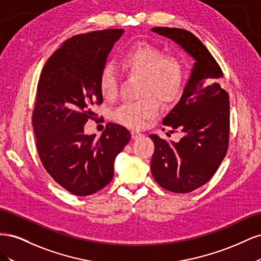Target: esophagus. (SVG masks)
I'll return each mask as SVG.
<instances>
[{"label": "esophagus", "mask_w": 261, "mask_h": 261, "mask_svg": "<svg viewBox=\"0 0 261 261\" xmlns=\"http://www.w3.org/2000/svg\"><path fill=\"white\" fill-rule=\"evenodd\" d=\"M130 135H132V138H133V139H137V138H139L140 136H143V134L137 132V130H132V132H130Z\"/></svg>", "instance_id": "esophagus-1"}]
</instances>
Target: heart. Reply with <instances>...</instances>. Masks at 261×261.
Instances as JSON below:
<instances>
[{
  "label": "heart",
  "instance_id": "1",
  "mask_svg": "<svg viewBox=\"0 0 261 261\" xmlns=\"http://www.w3.org/2000/svg\"><path fill=\"white\" fill-rule=\"evenodd\" d=\"M121 68L129 75L144 77L143 100L126 102L113 112L114 121L130 128H140L153 120L160 111L159 101L170 103L178 98L183 89L184 68L179 60L167 55L162 49L149 43L135 44L118 60ZM99 89L106 99L114 100L118 83L111 66H105L99 75Z\"/></svg>",
  "mask_w": 261,
  "mask_h": 261
}]
</instances>
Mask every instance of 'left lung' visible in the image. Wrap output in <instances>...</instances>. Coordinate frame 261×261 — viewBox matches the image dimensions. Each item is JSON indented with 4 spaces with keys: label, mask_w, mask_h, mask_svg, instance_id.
Returning a JSON list of instances; mask_svg holds the SVG:
<instances>
[{
    "label": "left lung",
    "mask_w": 261,
    "mask_h": 261,
    "mask_svg": "<svg viewBox=\"0 0 261 261\" xmlns=\"http://www.w3.org/2000/svg\"><path fill=\"white\" fill-rule=\"evenodd\" d=\"M195 59L192 75L178 103L163 118V125L183 137L178 143L149 135L154 144L151 173L161 187L189 193L206 184L224 159L230 139V100L218 80L222 69L192 33L180 28L154 27Z\"/></svg>",
    "instance_id": "1"
}]
</instances>
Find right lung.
I'll return each mask as SVG.
<instances>
[{
    "mask_svg": "<svg viewBox=\"0 0 261 261\" xmlns=\"http://www.w3.org/2000/svg\"><path fill=\"white\" fill-rule=\"evenodd\" d=\"M124 29L76 35L46 61L39 78L33 128L46 172L76 196L99 192L112 180L114 160L130 140L124 126L109 123L100 138L86 135L84 126L103 97L99 75L108 54Z\"/></svg>",
    "mask_w": 261,
    "mask_h": 261,
    "instance_id": "1",
    "label": "right lung"
}]
</instances>
